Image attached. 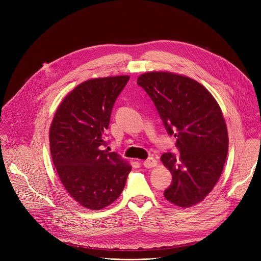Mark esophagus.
Wrapping results in <instances>:
<instances>
[{"mask_svg": "<svg viewBox=\"0 0 261 261\" xmlns=\"http://www.w3.org/2000/svg\"><path fill=\"white\" fill-rule=\"evenodd\" d=\"M142 164L146 168H151V167H154V166L157 165V160L155 158H153V157H150V158H147L146 160H144L142 162Z\"/></svg>", "mask_w": 261, "mask_h": 261, "instance_id": "1", "label": "esophagus"}]
</instances>
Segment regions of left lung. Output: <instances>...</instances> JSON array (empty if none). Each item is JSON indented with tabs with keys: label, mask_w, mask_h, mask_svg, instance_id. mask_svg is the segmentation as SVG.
<instances>
[{
	"label": "left lung",
	"mask_w": 261,
	"mask_h": 261,
	"mask_svg": "<svg viewBox=\"0 0 261 261\" xmlns=\"http://www.w3.org/2000/svg\"><path fill=\"white\" fill-rule=\"evenodd\" d=\"M154 102L168 135L179 152L164 153L172 181L164 191L171 203L189 207L214 189L228 152V133L221 108L199 83L169 72H148L137 79Z\"/></svg>",
	"instance_id": "obj_1"
}]
</instances>
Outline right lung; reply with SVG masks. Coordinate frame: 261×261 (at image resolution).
Listing matches in <instances>:
<instances>
[{
    "label": "right lung",
    "instance_id": "1",
    "mask_svg": "<svg viewBox=\"0 0 261 261\" xmlns=\"http://www.w3.org/2000/svg\"><path fill=\"white\" fill-rule=\"evenodd\" d=\"M127 75L94 79L77 86L60 104L49 131L50 153L69 195L90 210H101L122 193L131 166L103 146L105 130Z\"/></svg>",
    "mask_w": 261,
    "mask_h": 261
}]
</instances>
